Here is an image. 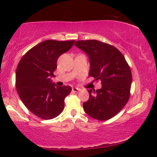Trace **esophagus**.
<instances>
[{
	"instance_id": "obj_1",
	"label": "esophagus",
	"mask_w": 157,
	"mask_h": 157,
	"mask_svg": "<svg viewBox=\"0 0 157 157\" xmlns=\"http://www.w3.org/2000/svg\"><path fill=\"white\" fill-rule=\"evenodd\" d=\"M80 91H81V89H78V88H76V87H74L72 89V91H74V92H78Z\"/></svg>"
}]
</instances>
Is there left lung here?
Instances as JSON below:
<instances>
[{"mask_svg":"<svg viewBox=\"0 0 157 157\" xmlns=\"http://www.w3.org/2000/svg\"><path fill=\"white\" fill-rule=\"evenodd\" d=\"M75 46L89 58V76L101 81L96 91L89 90L83 109L93 119L105 121L124 108L130 96L132 72L124 55L116 48L97 40H78Z\"/></svg>","mask_w":157,"mask_h":157,"instance_id":"8db88e82","label":"left lung"}]
</instances>
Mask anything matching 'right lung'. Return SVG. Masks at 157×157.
Instances as JSON below:
<instances>
[{"instance_id": "right-lung-1", "label": "right lung", "mask_w": 157, "mask_h": 157, "mask_svg": "<svg viewBox=\"0 0 157 157\" xmlns=\"http://www.w3.org/2000/svg\"><path fill=\"white\" fill-rule=\"evenodd\" d=\"M74 42L45 40L30 49L19 61L16 72L17 92L25 107L40 119H53L63 111L64 99L71 87L58 86L51 78L55 76L58 59Z\"/></svg>"}]
</instances>
